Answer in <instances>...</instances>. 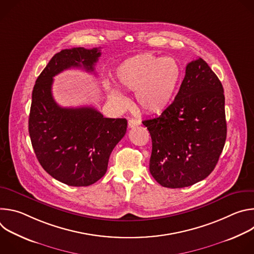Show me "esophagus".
<instances>
[{
	"label": "esophagus",
	"instance_id": "1",
	"mask_svg": "<svg viewBox=\"0 0 254 254\" xmlns=\"http://www.w3.org/2000/svg\"><path fill=\"white\" fill-rule=\"evenodd\" d=\"M139 125H140V123H139L138 121H136V120H133V119L129 120L128 123H127V126H128L129 128L134 127H137V126H139Z\"/></svg>",
	"mask_w": 254,
	"mask_h": 254
}]
</instances>
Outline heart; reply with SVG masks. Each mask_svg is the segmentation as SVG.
I'll use <instances>...</instances> for the list:
<instances>
[{"mask_svg":"<svg viewBox=\"0 0 254 254\" xmlns=\"http://www.w3.org/2000/svg\"><path fill=\"white\" fill-rule=\"evenodd\" d=\"M181 79V68L173 58L144 53L124 60L116 70L120 87L134 91L135 103L149 115L159 114L171 103ZM108 97L124 103L123 94L106 84Z\"/></svg>","mask_w":254,"mask_h":254,"instance_id":"1","label":"heart"}]
</instances>
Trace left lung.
<instances>
[{
    "mask_svg": "<svg viewBox=\"0 0 254 254\" xmlns=\"http://www.w3.org/2000/svg\"><path fill=\"white\" fill-rule=\"evenodd\" d=\"M142 125L152 137L150 172L157 182L167 188L200 182L214 170L226 140L219 78L202 58L191 61L175 100Z\"/></svg>",
    "mask_w": 254,
    "mask_h": 254,
    "instance_id": "left-lung-1",
    "label": "left lung"
}]
</instances>
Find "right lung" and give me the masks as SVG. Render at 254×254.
<instances>
[{
  "mask_svg": "<svg viewBox=\"0 0 254 254\" xmlns=\"http://www.w3.org/2000/svg\"><path fill=\"white\" fill-rule=\"evenodd\" d=\"M99 48L76 47L56 53L32 92L29 134L42 168L68 186L94 184L107 170L108 159L127 131L126 119H107L94 107H61L53 98V77L69 68L94 71Z\"/></svg>",
  "mask_w": 254,
  "mask_h": 254,
  "instance_id": "add662e5",
  "label": "right lung"
}]
</instances>
